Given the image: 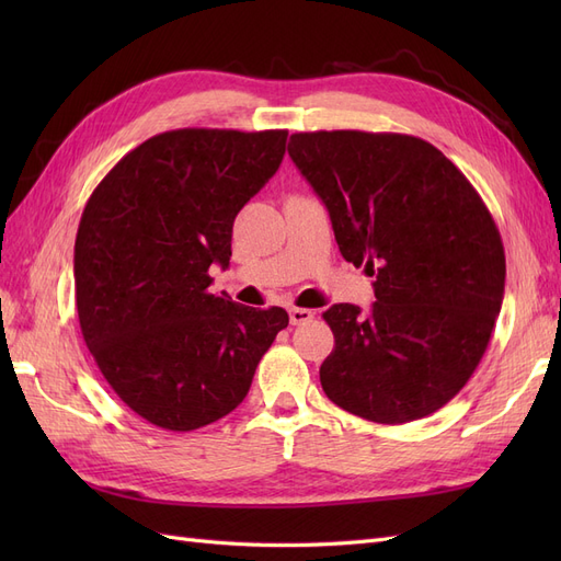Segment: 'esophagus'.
I'll list each match as a JSON object with an SVG mask.
<instances>
[{
    "mask_svg": "<svg viewBox=\"0 0 561 561\" xmlns=\"http://www.w3.org/2000/svg\"><path fill=\"white\" fill-rule=\"evenodd\" d=\"M313 320V311L311 309H299V307H293L290 309V322L293 325H304V322Z\"/></svg>",
    "mask_w": 561,
    "mask_h": 561,
    "instance_id": "1",
    "label": "esophagus"
}]
</instances>
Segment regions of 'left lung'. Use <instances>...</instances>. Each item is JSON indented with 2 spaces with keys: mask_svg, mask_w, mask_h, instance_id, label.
Returning <instances> with one entry per match:
<instances>
[{
  "mask_svg": "<svg viewBox=\"0 0 561 561\" xmlns=\"http://www.w3.org/2000/svg\"><path fill=\"white\" fill-rule=\"evenodd\" d=\"M287 151L325 203L344 260L377 278L367 313L355 304L322 313L334 334L322 390L390 426L437 412L472 377L501 313L494 217L443 151L414 135L295 133Z\"/></svg>",
  "mask_w": 561,
  "mask_h": 561,
  "instance_id": "1",
  "label": "left lung"
}]
</instances>
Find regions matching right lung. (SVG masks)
<instances>
[{
    "mask_svg": "<svg viewBox=\"0 0 561 561\" xmlns=\"http://www.w3.org/2000/svg\"><path fill=\"white\" fill-rule=\"evenodd\" d=\"M287 130L180 128L118 161L83 208L75 290L83 342L122 402L186 433L248 396L285 309L210 295L233 219L278 171Z\"/></svg>",
    "mask_w": 561,
    "mask_h": 561,
    "instance_id": "right-lung-1",
    "label": "right lung"
}]
</instances>
